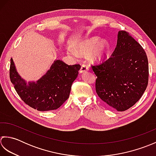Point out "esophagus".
<instances>
[{
  "instance_id": "1",
  "label": "esophagus",
  "mask_w": 156,
  "mask_h": 156,
  "mask_svg": "<svg viewBox=\"0 0 156 156\" xmlns=\"http://www.w3.org/2000/svg\"><path fill=\"white\" fill-rule=\"evenodd\" d=\"M88 69H88V67H87L86 65H82L80 71H79V73H85V72L88 71Z\"/></svg>"
}]
</instances>
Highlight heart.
Wrapping results in <instances>:
<instances>
[{
    "label": "heart",
    "mask_w": 156,
    "mask_h": 156,
    "mask_svg": "<svg viewBox=\"0 0 156 156\" xmlns=\"http://www.w3.org/2000/svg\"><path fill=\"white\" fill-rule=\"evenodd\" d=\"M74 52L68 49L67 55L76 58L77 56L90 55L91 62L100 63L107 58L110 50V44L106 39H100L99 36H92L81 41L73 47Z\"/></svg>",
    "instance_id": "heart-1"
}]
</instances>
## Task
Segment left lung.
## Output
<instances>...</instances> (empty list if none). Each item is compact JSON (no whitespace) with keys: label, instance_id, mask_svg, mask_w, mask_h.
<instances>
[{"label":"left lung","instance_id":"8db88e82","mask_svg":"<svg viewBox=\"0 0 156 156\" xmlns=\"http://www.w3.org/2000/svg\"><path fill=\"white\" fill-rule=\"evenodd\" d=\"M98 77L96 93L108 106L117 111L132 107L144 94L148 83L149 66L144 48L125 31H119L111 58L92 66Z\"/></svg>","mask_w":156,"mask_h":156}]
</instances>
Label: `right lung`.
<instances>
[{
    "mask_svg": "<svg viewBox=\"0 0 156 156\" xmlns=\"http://www.w3.org/2000/svg\"><path fill=\"white\" fill-rule=\"evenodd\" d=\"M79 65H68L56 59L50 69L36 81H27L18 73L11 59L10 79L24 102L39 111L58 108L68 99L73 82L77 77Z\"/></svg>",
    "mask_w": 156,
    "mask_h": 156,
    "instance_id": "1",
    "label": "right lung"
}]
</instances>
